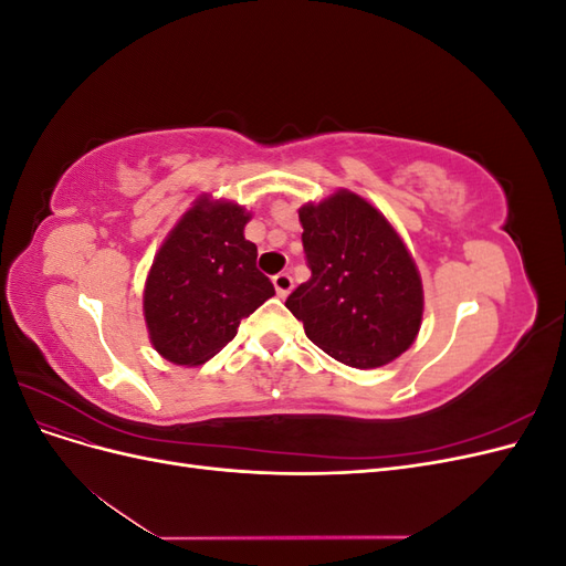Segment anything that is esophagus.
Segmentation results:
<instances>
[{"instance_id": "esophagus-1", "label": "esophagus", "mask_w": 566, "mask_h": 566, "mask_svg": "<svg viewBox=\"0 0 566 566\" xmlns=\"http://www.w3.org/2000/svg\"><path fill=\"white\" fill-rule=\"evenodd\" d=\"M273 287H276L279 297L290 295V290H293V276H290V273H276V276H273Z\"/></svg>"}]
</instances>
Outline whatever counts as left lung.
Listing matches in <instances>:
<instances>
[{
	"instance_id": "obj_1",
	"label": "left lung",
	"mask_w": 566,
	"mask_h": 566,
	"mask_svg": "<svg viewBox=\"0 0 566 566\" xmlns=\"http://www.w3.org/2000/svg\"><path fill=\"white\" fill-rule=\"evenodd\" d=\"M312 279L285 306L318 349L352 368H380L416 342L422 281L385 214L347 188L300 208Z\"/></svg>"
}]
</instances>
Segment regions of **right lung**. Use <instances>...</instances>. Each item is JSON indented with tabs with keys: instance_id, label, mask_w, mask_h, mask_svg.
I'll list each match as a JSON object with an SVG mask.
<instances>
[{
	"instance_id": "right-lung-1",
	"label": "right lung",
	"mask_w": 566,
	"mask_h": 566,
	"mask_svg": "<svg viewBox=\"0 0 566 566\" xmlns=\"http://www.w3.org/2000/svg\"><path fill=\"white\" fill-rule=\"evenodd\" d=\"M248 221L243 205L200 196L165 238L146 279L144 316L167 361L205 364L276 295L256 269V245L243 235Z\"/></svg>"
}]
</instances>
